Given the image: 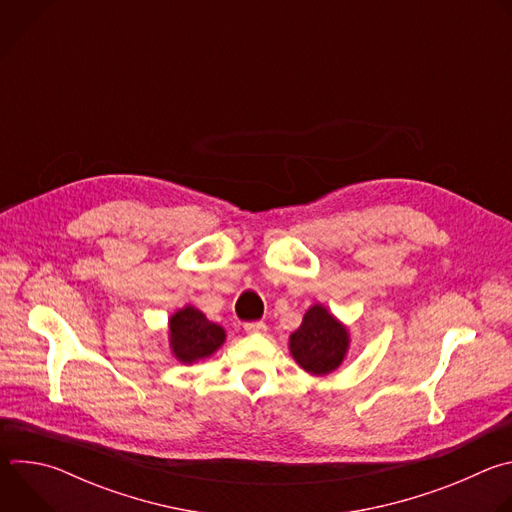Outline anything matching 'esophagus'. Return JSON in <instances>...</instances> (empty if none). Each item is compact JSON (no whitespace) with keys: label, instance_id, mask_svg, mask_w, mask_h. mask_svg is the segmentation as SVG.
I'll use <instances>...</instances> for the list:
<instances>
[{"label":"esophagus","instance_id":"esophagus-1","mask_svg":"<svg viewBox=\"0 0 512 512\" xmlns=\"http://www.w3.org/2000/svg\"><path fill=\"white\" fill-rule=\"evenodd\" d=\"M267 330V326L263 322H247L245 324V332L247 334H263Z\"/></svg>","mask_w":512,"mask_h":512}]
</instances>
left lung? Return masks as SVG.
Returning a JSON list of instances; mask_svg holds the SVG:
<instances>
[{"mask_svg": "<svg viewBox=\"0 0 512 512\" xmlns=\"http://www.w3.org/2000/svg\"><path fill=\"white\" fill-rule=\"evenodd\" d=\"M348 348L346 328L322 306H312L302 326L289 336V350L302 369L312 375H328L340 367Z\"/></svg>", "mask_w": 512, "mask_h": 512, "instance_id": "left-lung-1", "label": "left lung"}]
</instances>
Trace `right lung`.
I'll use <instances>...</instances> for the list:
<instances>
[{
    "mask_svg": "<svg viewBox=\"0 0 512 512\" xmlns=\"http://www.w3.org/2000/svg\"><path fill=\"white\" fill-rule=\"evenodd\" d=\"M225 340V330L206 320V316L188 306L170 320L172 350L182 362H194L210 356Z\"/></svg>",
    "mask_w": 512,
    "mask_h": 512,
    "instance_id": "1",
    "label": "right lung"
}]
</instances>
